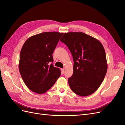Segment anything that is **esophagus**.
Listing matches in <instances>:
<instances>
[{"instance_id":"1","label":"esophagus","mask_w":125,"mask_h":125,"mask_svg":"<svg viewBox=\"0 0 125 125\" xmlns=\"http://www.w3.org/2000/svg\"><path fill=\"white\" fill-rule=\"evenodd\" d=\"M61 73H62V74H63L64 72V70L63 69H61Z\"/></svg>"}]
</instances>
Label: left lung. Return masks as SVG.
<instances>
[{
    "label": "left lung",
    "mask_w": 125,
    "mask_h": 125,
    "mask_svg": "<svg viewBox=\"0 0 125 125\" xmlns=\"http://www.w3.org/2000/svg\"><path fill=\"white\" fill-rule=\"evenodd\" d=\"M60 41L73 56V75L68 79L72 91L85 97L94 94L106 74L107 62L104 47L96 38L82 32L64 34Z\"/></svg>",
    "instance_id": "obj_1"
}]
</instances>
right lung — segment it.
Returning <instances> with one entry per match:
<instances>
[{"label":"right lung","mask_w":125,"mask_h":125,"mask_svg":"<svg viewBox=\"0 0 125 125\" xmlns=\"http://www.w3.org/2000/svg\"><path fill=\"white\" fill-rule=\"evenodd\" d=\"M63 33L44 32L25 41L20 55L19 70L25 84L35 93L49 90L61 75V70L54 67L52 54Z\"/></svg>","instance_id":"obj_1"}]
</instances>
